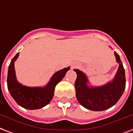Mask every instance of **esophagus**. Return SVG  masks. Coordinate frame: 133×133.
I'll use <instances>...</instances> for the list:
<instances>
[{
    "instance_id": "34e87169",
    "label": "esophagus",
    "mask_w": 133,
    "mask_h": 133,
    "mask_svg": "<svg viewBox=\"0 0 133 133\" xmlns=\"http://www.w3.org/2000/svg\"><path fill=\"white\" fill-rule=\"evenodd\" d=\"M78 66V64H74L72 65V68H75V67H77Z\"/></svg>"
}]
</instances>
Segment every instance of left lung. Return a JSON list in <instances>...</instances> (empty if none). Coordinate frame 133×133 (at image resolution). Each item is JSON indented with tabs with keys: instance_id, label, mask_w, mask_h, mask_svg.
Masks as SVG:
<instances>
[{
	"instance_id": "1",
	"label": "left lung",
	"mask_w": 133,
	"mask_h": 133,
	"mask_svg": "<svg viewBox=\"0 0 133 133\" xmlns=\"http://www.w3.org/2000/svg\"><path fill=\"white\" fill-rule=\"evenodd\" d=\"M118 65L114 79L101 87H89V80L82 71L74 69L77 73L75 83L78 102L86 109L103 111L114 106L124 92L125 88V70L119 55L114 52Z\"/></svg>"
}]
</instances>
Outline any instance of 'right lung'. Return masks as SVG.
<instances>
[{"instance_id":"1","label":"right lung","mask_w":133,"mask_h":133,"mask_svg":"<svg viewBox=\"0 0 133 133\" xmlns=\"http://www.w3.org/2000/svg\"><path fill=\"white\" fill-rule=\"evenodd\" d=\"M19 53L13 58L8 68V89L16 103L27 109H37L42 108L50 103L54 95L56 86L63 79L70 70V67L56 72L51 77L50 81L44 87H28L18 82L15 70V61Z\"/></svg>"}]
</instances>
